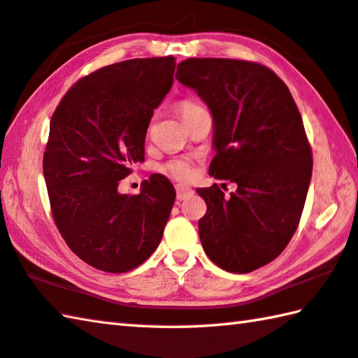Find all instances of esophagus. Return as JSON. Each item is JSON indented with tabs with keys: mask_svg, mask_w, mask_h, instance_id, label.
I'll use <instances>...</instances> for the list:
<instances>
[{
	"mask_svg": "<svg viewBox=\"0 0 358 358\" xmlns=\"http://www.w3.org/2000/svg\"><path fill=\"white\" fill-rule=\"evenodd\" d=\"M193 188L185 187V185H176V194H178V201H184L193 196Z\"/></svg>",
	"mask_w": 358,
	"mask_h": 358,
	"instance_id": "esophagus-1",
	"label": "esophagus"
}]
</instances>
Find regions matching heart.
<instances>
[{
    "mask_svg": "<svg viewBox=\"0 0 358 358\" xmlns=\"http://www.w3.org/2000/svg\"><path fill=\"white\" fill-rule=\"evenodd\" d=\"M196 109H199V106L192 103V101H182V103L179 104V112H180L182 118H185L188 113H192ZM165 170L170 174H173V176L179 180H188L193 176V165H192V162L187 159H176V160L168 162V164L165 165Z\"/></svg>",
    "mask_w": 358,
    "mask_h": 358,
    "instance_id": "obj_1",
    "label": "heart"
}]
</instances>
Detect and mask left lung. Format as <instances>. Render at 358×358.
Masks as SVG:
<instances>
[{
  "instance_id": "obj_1",
  "label": "left lung",
  "mask_w": 358,
  "mask_h": 358,
  "mask_svg": "<svg viewBox=\"0 0 358 358\" xmlns=\"http://www.w3.org/2000/svg\"><path fill=\"white\" fill-rule=\"evenodd\" d=\"M176 79L213 118L208 173L237 184L198 188L207 212L199 238L213 263L246 274L284 251L299 224L312 179V151L288 87L266 66L235 59H187Z\"/></svg>"
}]
</instances>
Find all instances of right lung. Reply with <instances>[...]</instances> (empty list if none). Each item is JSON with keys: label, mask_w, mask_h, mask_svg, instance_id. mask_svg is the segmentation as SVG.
Returning a JSON list of instances; mask_svg holds the SVG:
<instances>
[{"label": "right lung", "mask_w": 358, "mask_h": 358, "mask_svg": "<svg viewBox=\"0 0 358 358\" xmlns=\"http://www.w3.org/2000/svg\"><path fill=\"white\" fill-rule=\"evenodd\" d=\"M174 57L131 59L78 80L50 123L43 176L54 221L80 260L126 273L156 251L176 199L162 174L121 194L118 184L145 160L146 131L173 85Z\"/></svg>", "instance_id": "right-lung-1"}]
</instances>
